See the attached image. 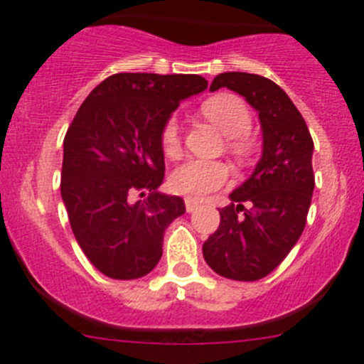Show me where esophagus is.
Wrapping results in <instances>:
<instances>
[{"mask_svg": "<svg viewBox=\"0 0 364 364\" xmlns=\"http://www.w3.org/2000/svg\"><path fill=\"white\" fill-rule=\"evenodd\" d=\"M196 208H198V201L191 200V198H186V210L193 212V210H196Z\"/></svg>", "mask_w": 364, "mask_h": 364, "instance_id": "1", "label": "esophagus"}]
</instances>
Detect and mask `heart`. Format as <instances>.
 <instances>
[{
	"label": "heart",
	"instance_id": "1",
	"mask_svg": "<svg viewBox=\"0 0 364 364\" xmlns=\"http://www.w3.org/2000/svg\"><path fill=\"white\" fill-rule=\"evenodd\" d=\"M201 111L223 134L228 136V146L237 157L242 159L250 156L251 143L244 136L250 132L253 122L242 100L233 95H219L203 102ZM161 143H163L164 154L168 156H175L181 149V124L175 117H171L164 124ZM228 177V166L221 161L189 159L175 168L170 177V187L177 194H183L191 200H200L212 191L225 186Z\"/></svg>",
	"mask_w": 364,
	"mask_h": 364
}]
</instances>
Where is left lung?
<instances>
[{
    "label": "left lung",
    "mask_w": 364,
    "mask_h": 364,
    "mask_svg": "<svg viewBox=\"0 0 364 364\" xmlns=\"http://www.w3.org/2000/svg\"><path fill=\"white\" fill-rule=\"evenodd\" d=\"M228 88L257 109L262 157L219 208V228L203 242V258L219 276L257 282L274 271L299 240L311 205L313 139L290 97L267 77L246 72L215 75L210 92Z\"/></svg>",
    "instance_id": "8db88e82"
}]
</instances>
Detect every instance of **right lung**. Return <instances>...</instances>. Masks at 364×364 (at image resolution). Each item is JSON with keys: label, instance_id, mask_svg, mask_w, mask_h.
Returning <instances> with one entry per match:
<instances>
[{"label": "right lung", "instance_id": "right-lung-1", "mask_svg": "<svg viewBox=\"0 0 364 364\" xmlns=\"http://www.w3.org/2000/svg\"><path fill=\"white\" fill-rule=\"evenodd\" d=\"M205 88L196 74L124 72L95 86L75 113L63 139L61 198L79 247L107 278H141L163 257L164 230L186 205L157 193L161 134L181 100ZM134 192L146 198L132 202Z\"/></svg>", "mask_w": 364, "mask_h": 364}]
</instances>
